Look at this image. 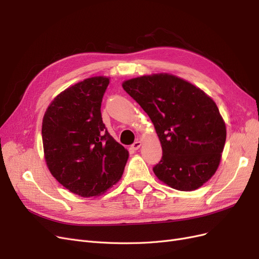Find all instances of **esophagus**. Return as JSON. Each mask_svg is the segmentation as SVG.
<instances>
[{"mask_svg":"<svg viewBox=\"0 0 259 259\" xmlns=\"http://www.w3.org/2000/svg\"><path fill=\"white\" fill-rule=\"evenodd\" d=\"M140 146H142V142H135L134 144H133L132 145V149H133V150H138V149L140 148Z\"/></svg>","mask_w":259,"mask_h":259,"instance_id":"esophagus-1","label":"esophagus"}]
</instances>
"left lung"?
I'll return each mask as SVG.
<instances>
[{"mask_svg": "<svg viewBox=\"0 0 259 259\" xmlns=\"http://www.w3.org/2000/svg\"><path fill=\"white\" fill-rule=\"evenodd\" d=\"M150 117L163 155L153 167L162 183L193 191L215 174L226 143V124L215 101L201 89L169 73L122 83Z\"/></svg>", "mask_w": 259, "mask_h": 259, "instance_id": "1", "label": "left lung"}]
</instances>
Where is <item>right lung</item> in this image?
Returning <instances> with one entry per match:
<instances>
[{
    "mask_svg": "<svg viewBox=\"0 0 259 259\" xmlns=\"http://www.w3.org/2000/svg\"><path fill=\"white\" fill-rule=\"evenodd\" d=\"M110 79H85L54 98L42 122L44 158L51 174L83 198L105 193L122 177L128 151L110 136L101 101Z\"/></svg>",
    "mask_w": 259,
    "mask_h": 259,
    "instance_id": "right-lung-1",
    "label": "right lung"
}]
</instances>
